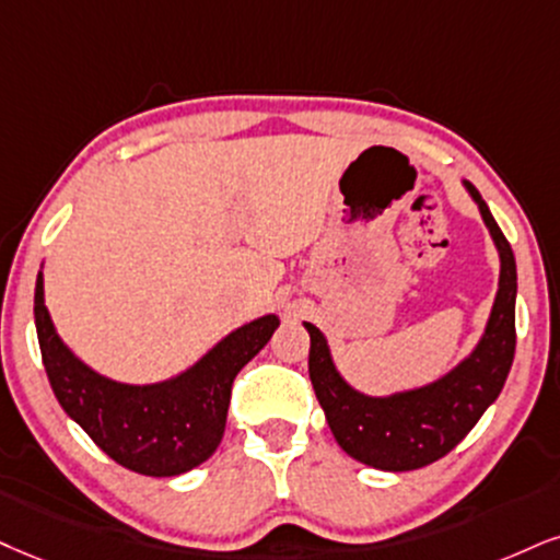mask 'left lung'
<instances>
[{"instance_id":"1","label":"left lung","mask_w":560,"mask_h":560,"mask_svg":"<svg viewBox=\"0 0 560 560\" xmlns=\"http://www.w3.org/2000/svg\"><path fill=\"white\" fill-rule=\"evenodd\" d=\"M467 189L480 205L482 220L491 228V236L499 246L501 280L486 337L465 363L423 389L386 399L363 397L335 371L324 335L314 324H306L312 337L308 376L337 444L350 457L376 470H418L452 452L472 431L486 407L501 395L512 369L516 350L514 252L478 189L472 184H467Z\"/></svg>"}]
</instances>
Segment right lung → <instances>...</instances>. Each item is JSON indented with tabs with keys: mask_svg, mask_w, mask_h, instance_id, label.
Returning <instances> with one entry per match:
<instances>
[{
	"mask_svg": "<svg viewBox=\"0 0 560 560\" xmlns=\"http://www.w3.org/2000/svg\"><path fill=\"white\" fill-rule=\"evenodd\" d=\"M33 312L46 376L67 416L114 462L153 478L182 475L212 457L223 439L238 371L278 329V319L265 316L225 337L174 382L127 386L93 374L61 345L44 306L40 275Z\"/></svg>",
	"mask_w": 560,
	"mask_h": 560,
	"instance_id": "right-lung-1",
	"label": "right lung"
}]
</instances>
